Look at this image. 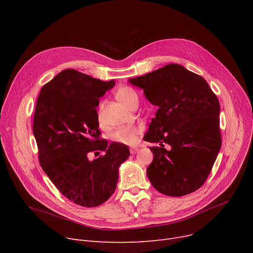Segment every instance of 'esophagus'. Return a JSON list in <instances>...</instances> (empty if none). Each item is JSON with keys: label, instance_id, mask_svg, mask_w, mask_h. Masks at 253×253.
<instances>
[{"label": "esophagus", "instance_id": "esophagus-1", "mask_svg": "<svg viewBox=\"0 0 253 253\" xmlns=\"http://www.w3.org/2000/svg\"><path fill=\"white\" fill-rule=\"evenodd\" d=\"M137 151H138V148H135V147L130 149V153H131L132 155H133V154H136V153H137Z\"/></svg>", "mask_w": 253, "mask_h": 253}]
</instances>
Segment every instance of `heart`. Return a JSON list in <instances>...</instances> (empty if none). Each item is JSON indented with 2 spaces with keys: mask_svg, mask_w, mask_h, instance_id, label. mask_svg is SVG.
<instances>
[{
  "mask_svg": "<svg viewBox=\"0 0 253 253\" xmlns=\"http://www.w3.org/2000/svg\"><path fill=\"white\" fill-rule=\"evenodd\" d=\"M116 97L120 102H121L124 106H126V108H128V109H130V106L134 102L138 101L136 92L130 87L120 88L116 92ZM98 120H99V122H101L100 114H98ZM138 134H139V130L137 128L124 127V128H120V129L116 130L112 135V138L117 142L131 145V144L135 143V141L138 137Z\"/></svg>",
  "mask_w": 253,
  "mask_h": 253,
  "instance_id": "heart-1",
  "label": "heart"
}]
</instances>
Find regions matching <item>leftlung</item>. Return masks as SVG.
<instances>
[{"mask_svg": "<svg viewBox=\"0 0 253 253\" xmlns=\"http://www.w3.org/2000/svg\"><path fill=\"white\" fill-rule=\"evenodd\" d=\"M128 82L143 89L144 96L159 108L143 136L159 144L150 149L154 159L147 169L153 187L171 197L200 189L221 147L216 95L201 76L176 63Z\"/></svg>", "mask_w": 253, "mask_h": 253, "instance_id": "8db88e82", "label": "left lung"}]
</instances>
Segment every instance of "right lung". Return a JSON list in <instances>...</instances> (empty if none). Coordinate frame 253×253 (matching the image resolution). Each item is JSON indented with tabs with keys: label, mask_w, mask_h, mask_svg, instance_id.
I'll use <instances>...</instances> for the list:
<instances>
[{
	"label": "right lung",
	"mask_w": 253,
	"mask_h": 253,
	"mask_svg": "<svg viewBox=\"0 0 253 253\" xmlns=\"http://www.w3.org/2000/svg\"><path fill=\"white\" fill-rule=\"evenodd\" d=\"M114 86V80L103 82L69 69L44 85L37 100L33 132L40 164L57 190L80 206L108 200L119 167L130 156L126 144L99 138L96 106ZM99 150L105 155L90 162L88 153Z\"/></svg>",
	"instance_id": "obj_1"
}]
</instances>
